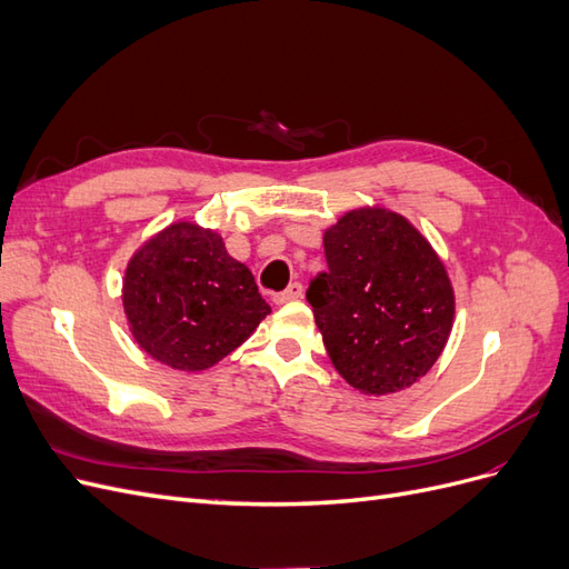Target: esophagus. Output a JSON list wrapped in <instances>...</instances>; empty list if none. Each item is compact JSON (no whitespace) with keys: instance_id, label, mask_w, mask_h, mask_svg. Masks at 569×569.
Returning a JSON list of instances; mask_svg holds the SVG:
<instances>
[{"instance_id":"esophagus-1","label":"esophagus","mask_w":569,"mask_h":569,"mask_svg":"<svg viewBox=\"0 0 569 569\" xmlns=\"http://www.w3.org/2000/svg\"><path fill=\"white\" fill-rule=\"evenodd\" d=\"M303 297V284L301 282H291L284 291H280V295H274L272 301L282 306V303H289V301H297Z\"/></svg>"}]
</instances>
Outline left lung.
<instances>
[{
  "instance_id": "obj_1",
  "label": "left lung",
  "mask_w": 569,
  "mask_h": 569,
  "mask_svg": "<svg viewBox=\"0 0 569 569\" xmlns=\"http://www.w3.org/2000/svg\"><path fill=\"white\" fill-rule=\"evenodd\" d=\"M327 272L306 291L332 366L353 389L393 393L437 363L453 325L449 274L427 239L387 209L325 232Z\"/></svg>"
}]
</instances>
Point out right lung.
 <instances>
[{
  "label": "right lung",
  "mask_w": 569,
  "mask_h": 569,
  "mask_svg": "<svg viewBox=\"0 0 569 569\" xmlns=\"http://www.w3.org/2000/svg\"><path fill=\"white\" fill-rule=\"evenodd\" d=\"M123 308L137 343L187 372L216 366L270 313L251 270L194 222H176L132 256Z\"/></svg>",
  "instance_id": "1"
}]
</instances>
